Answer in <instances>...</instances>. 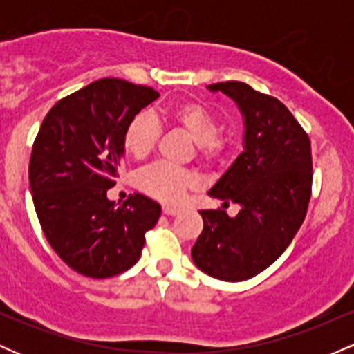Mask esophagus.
Listing matches in <instances>:
<instances>
[{
    "label": "esophagus",
    "instance_id": "obj_1",
    "mask_svg": "<svg viewBox=\"0 0 354 354\" xmlns=\"http://www.w3.org/2000/svg\"><path fill=\"white\" fill-rule=\"evenodd\" d=\"M163 213L166 214V216H176V214L181 213V209H180V208H173V206L165 205V206H163Z\"/></svg>",
    "mask_w": 354,
    "mask_h": 354
}]
</instances>
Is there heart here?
I'll list each match as a JSON object with an SVG mask.
<instances>
[{
    "label": "heart",
    "mask_w": 354,
    "mask_h": 354,
    "mask_svg": "<svg viewBox=\"0 0 354 354\" xmlns=\"http://www.w3.org/2000/svg\"><path fill=\"white\" fill-rule=\"evenodd\" d=\"M165 118L166 121L185 129L193 138L201 158L213 160L221 153L223 141L218 138L219 129H221L219 120L205 104L194 103V101L176 104L166 109ZM160 133L161 128L156 116L148 111L140 113L129 121L124 131L126 153L135 160H145L153 151ZM136 183L138 188L149 196L168 205H176L183 200L186 191L196 186L198 180L193 173L186 169L174 168L166 163H154L138 173Z\"/></svg>",
    "instance_id": "heart-1"
}]
</instances>
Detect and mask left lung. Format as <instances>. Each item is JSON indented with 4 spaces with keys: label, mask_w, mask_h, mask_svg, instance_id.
<instances>
[{
    "label": "left lung",
    "mask_w": 354,
    "mask_h": 354,
    "mask_svg": "<svg viewBox=\"0 0 354 354\" xmlns=\"http://www.w3.org/2000/svg\"><path fill=\"white\" fill-rule=\"evenodd\" d=\"M236 103L243 116V153L208 194L223 206L236 203V216L201 209L203 231L191 258L203 273L221 281H246L284 253L306 216L311 196V145L279 100L241 81L206 86Z\"/></svg>",
    "instance_id": "left-lung-1"
}]
</instances>
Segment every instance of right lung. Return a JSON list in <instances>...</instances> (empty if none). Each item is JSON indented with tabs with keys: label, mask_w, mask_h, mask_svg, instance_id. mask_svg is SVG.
Listing matches in <instances>:
<instances>
[{
	"label": "right lung",
	"mask_w": 354,
	"mask_h": 354,
	"mask_svg": "<svg viewBox=\"0 0 354 354\" xmlns=\"http://www.w3.org/2000/svg\"><path fill=\"white\" fill-rule=\"evenodd\" d=\"M160 93L103 78L59 100L43 120L30 160L39 225L76 273L109 278L140 259L161 206L143 194L108 200L124 158V131Z\"/></svg>",
	"instance_id": "add662e5"
}]
</instances>
